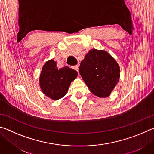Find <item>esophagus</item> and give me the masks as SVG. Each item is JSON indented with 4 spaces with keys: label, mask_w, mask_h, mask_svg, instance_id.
Wrapping results in <instances>:
<instances>
[{
    "label": "esophagus",
    "mask_w": 154,
    "mask_h": 154,
    "mask_svg": "<svg viewBox=\"0 0 154 154\" xmlns=\"http://www.w3.org/2000/svg\"><path fill=\"white\" fill-rule=\"evenodd\" d=\"M72 69H75V71H77L78 72V71H79V66H78V65H75V66H72Z\"/></svg>",
    "instance_id": "34e87169"
}]
</instances>
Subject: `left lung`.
Wrapping results in <instances>:
<instances>
[{"label":"left lung","instance_id":"obj_1","mask_svg":"<svg viewBox=\"0 0 154 154\" xmlns=\"http://www.w3.org/2000/svg\"><path fill=\"white\" fill-rule=\"evenodd\" d=\"M79 71L91 92L100 98L110 95L120 76L115 59L106 51L98 49L89 51L81 62Z\"/></svg>","mask_w":154,"mask_h":154}]
</instances>
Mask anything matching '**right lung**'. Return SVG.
Listing matches in <instances>:
<instances>
[{
    "instance_id": "obj_1",
    "label": "right lung",
    "mask_w": 154,
    "mask_h": 154,
    "mask_svg": "<svg viewBox=\"0 0 154 154\" xmlns=\"http://www.w3.org/2000/svg\"><path fill=\"white\" fill-rule=\"evenodd\" d=\"M77 76L76 71L66 66L58 69L56 62L50 60L43 66L40 87L47 96L57 100L66 94L71 83Z\"/></svg>"
}]
</instances>
